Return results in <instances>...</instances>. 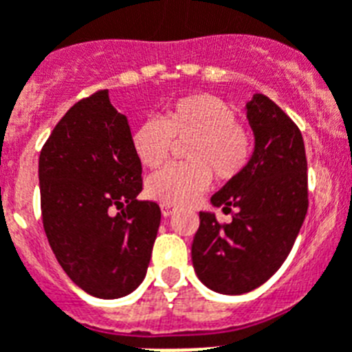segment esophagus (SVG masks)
Listing matches in <instances>:
<instances>
[{
    "mask_svg": "<svg viewBox=\"0 0 352 352\" xmlns=\"http://www.w3.org/2000/svg\"><path fill=\"white\" fill-rule=\"evenodd\" d=\"M176 210L178 208L173 207V205H162V214H164V217H170L173 214H176Z\"/></svg>",
    "mask_w": 352,
    "mask_h": 352,
    "instance_id": "obj_1",
    "label": "esophagus"
}]
</instances>
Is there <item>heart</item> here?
Instances as JSON below:
<instances>
[{
  "instance_id": "obj_1",
  "label": "heart",
  "mask_w": 352,
  "mask_h": 352,
  "mask_svg": "<svg viewBox=\"0 0 352 352\" xmlns=\"http://www.w3.org/2000/svg\"><path fill=\"white\" fill-rule=\"evenodd\" d=\"M183 147L187 164L173 165L151 176L147 194L173 207L192 203L208 187L212 174L219 182L239 176L252 156V138L235 122L228 104L214 95H190L133 131L131 144L136 158L147 169H160L169 160L174 142Z\"/></svg>"
}]
</instances>
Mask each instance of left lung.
I'll use <instances>...</instances> for the list:
<instances>
[{
	"instance_id": "1",
	"label": "left lung",
	"mask_w": 352,
	"mask_h": 352,
	"mask_svg": "<svg viewBox=\"0 0 352 352\" xmlns=\"http://www.w3.org/2000/svg\"><path fill=\"white\" fill-rule=\"evenodd\" d=\"M255 147L245 170L210 197L232 214L199 212L192 241L197 278L212 292L241 295L264 284L292 252L307 212V162L300 129L263 93L246 102Z\"/></svg>"
}]
</instances>
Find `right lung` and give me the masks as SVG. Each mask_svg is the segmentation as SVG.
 <instances>
[{"label":"right lung","mask_w":352,"mask_h":352,"mask_svg":"<svg viewBox=\"0 0 352 352\" xmlns=\"http://www.w3.org/2000/svg\"><path fill=\"white\" fill-rule=\"evenodd\" d=\"M39 190L46 237L66 275L97 298L135 292L162 212L136 199L142 164L107 89L78 100L54 127L39 155Z\"/></svg>","instance_id":"obj_1"}]
</instances>
